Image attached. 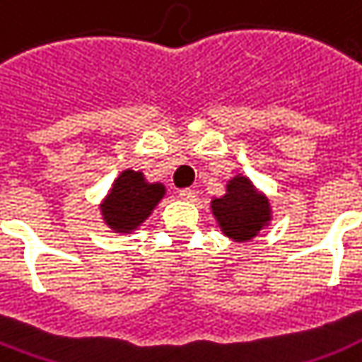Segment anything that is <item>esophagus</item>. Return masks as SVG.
Masks as SVG:
<instances>
[{
	"mask_svg": "<svg viewBox=\"0 0 362 362\" xmlns=\"http://www.w3.org/2000/svg\"><path fill=\"white\" fill-rule=\"evenodd\" d=\"M178 195H180V199H184V201H195V192H193V189H189V187H186V189H180V192H178Z\"/></svg>",
	"mask_w": 362,
	"mask_h": 362,
	"instance_id": "34e87169",
	"label": "esophagus"
}]
</instances>
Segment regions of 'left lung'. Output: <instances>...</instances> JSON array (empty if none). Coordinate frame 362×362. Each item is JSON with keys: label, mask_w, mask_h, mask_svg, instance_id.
Masks as SVG:
<instances>
[{"label": "left lung", "mask_w": 362, "mask_h": 362, "mask_svg": "<svg viewBox=\"0 0 362 362\" xmlns=\"http://www.w3.org/2000/svg\"><path fill=\"white\" fill-rule=\"evenodd\" d=\"M210 209L223 235L235 242L257 237V233L269 226L272 218L269 199L253 187L250 178L240 175L229 180L223 197L212 199Z\"/></svg>", "instance_id": "left-lung-1"}]
</instances>
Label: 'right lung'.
<instances>
[{
    "label": "right lung",
    "instance_id": "add662e5",
    "mask_svg": "<svg viewBox=\"0 0 362 362\" xmlns=\"http://www.w3.org/2000/svg\"><path fill=\"white\" fill-rule=\"evenodd\" d=\"M163 195V184H148L142 173L131 169L124 170L101 203L105 223L116 233L135 231L152 214Z\"/></svg>",
    "mask_w": 362,
    "mask_h": 362
}]
</instances>
